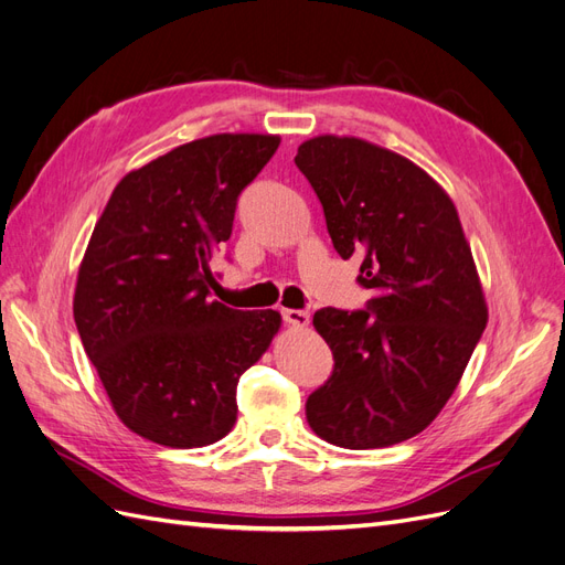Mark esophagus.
Masks as SVG:
<instances>
[{
    "instance_id": "esophagus-1",
    "label": "esophagus",
    "mask_w": 565,
    "mask_h": 565,
    "mask_svg": "<svg viewBox=\"0 0 565 565\" xmlns=\"http://www.w3.org/2000/svg\"><path fill=\"white\" fill-rule=\"evenodd\" d=\"M282 320H285L287 324H292V328H306V324H309V320H311V316H309V311L285 309V311H282Z\"/></svg>"
}]
</instances>
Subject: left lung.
<instances>
[{"instance_id":"left-lung-1","label":"left lung","mask_w":565,"mask_h":565,"mask_svg":"<svg viewBox=\"0 0 565 565\" xmlns=\"http://www.w3.org/2000/svg\"><path fill=\"white\" fill-rule=\"evenodd\" d=\"M341 259L361 256L365 309H320L330 380L306 401L311 429L347 450L417 436L452 396L488 309L452 200L415 162L361 139L299 146Z\"/></svg>"}]
</instances>
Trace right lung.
<instances>
[{
  "instance_id": "right-lung-1",
  "label": "right lung",
  "mask_w": 565,
  "mask_h": 565,
  "mask_svg": "<svg viewBox=\"0 0 565 565\" xmlns=\"http://www.w3.org/2000/svg\"><path fill=\"white\" fill-rule=\"evenodd\" d=\"M278 136L216 134L134 169L92 233L75 324L117 417L169 448H202L235 424L241 374L268 349L278 311L210 299L214 249Z\"/></svg>"
}]
</instances>
